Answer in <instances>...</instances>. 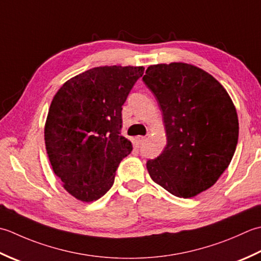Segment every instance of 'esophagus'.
I'll return each mask as SVG.
<instances>
[{
    "instance_id": "1",
    "label": "esophagus",
    "mask_w": 261,
    "mask_h": 261,
    "mask_svg": "<svg viewBox=\"0 0 261 261\" xmlns=\"http://www.w3.org/2000/svg\"><path fill=\"white\" fill-rule=\"evenodd\" d=\"M145 141H146V137L145 136H138L136 138V142L138 143V144H143V143H144Z\"/></svg>"
}]
</instances>
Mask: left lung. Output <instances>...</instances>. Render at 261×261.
Segmentation results:
<instances>
[{"instance_id":"obj_1","label":"left lung","mask_w":261,"mask_h":261,"mask_svg":"<svg viewBox=\"0 0 261 261\" xmlns=\"http://www.w3.org/2000/svg\"><path fill=\"white\" fill-rule=\"evenodd\" d=\"M143 82L162 110L167 145L146 163L154 182L177 197L190 198L211 188L230 164L239 119L222 84L186 63L147 67Z\"/></svg>"}]
</instances>
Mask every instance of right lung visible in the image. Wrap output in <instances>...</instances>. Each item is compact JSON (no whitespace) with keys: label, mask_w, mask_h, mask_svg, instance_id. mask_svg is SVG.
<instances>
[{"label":"right lung","mask_w":261,"mask_h":261,"mask_svg":"<svg viewBox=\"0 0 261 261\" xmlns=\"http://www.w3.org/2000/svg\"><path fill=\"white\" fill-rule=\"evenodd\" d=\"M143 73V66L93 67L68 80L53 98L46 150L53 171L76 199L102 197L132 152L130 141L120 134L121 106Z\"/></svg>","instance_id":"1"}]
</instances>
